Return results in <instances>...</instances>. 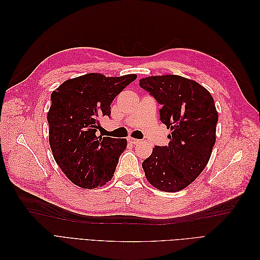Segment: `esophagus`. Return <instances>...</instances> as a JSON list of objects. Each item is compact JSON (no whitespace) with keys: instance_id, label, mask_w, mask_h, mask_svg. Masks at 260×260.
<instances>
[{"instance_id":"34e87169","label":"esophagus","mask_w":260,"mask_h":260,"mask_svg":"<svg viewBox=\"0 0 260 260\" xmlns=\"http://www.w3.org/2000/svg\"><path fill=\"white\" fill-rule=\"evenodd\" d=\"M128 141H129V143H131V144H135V145L140 143V140L135 139V138H128Z\"/></svg>"}]
</instances>
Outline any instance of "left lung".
<instances>
[{
  "instance_id": "obj_1",
  "label": "left lung",
  "mask_w": 260,
  "mask_h": 260,
  "mask_svg": "<svg viewBox=\"0 0 260 260\" xmlns=\"http://www.w3.org/2000/svg\"><path fill=\"white\" fill-rule=\"evenodd\" d=\"M140 86L161 105L160 120L171 130L167 146H155L142 162L147 181L164 192L190 185L205 169L216 142L218 113L211 94L177 75L142 78Z\"/></svg>"
}]
</instances>
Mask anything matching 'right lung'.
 <instances>
[{
    "instance_id": "1",
    "label": "right lung",
    "mask_w": 260,
    "mask_h": 260,
    "mask_svg": "<svg viewBox=\"0 0 260 260\" xmlns=\"http://www.w3.org/2000/svg\"><path fill=\"white\" fill-rule=\"evenodd\" d=\"M137 75L105 77L88 74L68 79L52 92L48 113L49 141L54 159L72 182L83 188L111 181L127 140L98 137L100 117Z\"/></svg>"
}]
</instances>
